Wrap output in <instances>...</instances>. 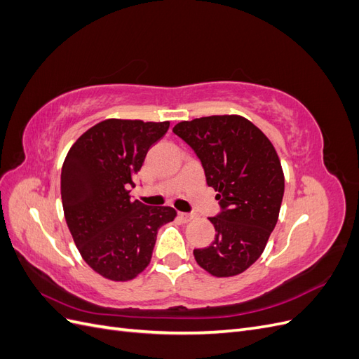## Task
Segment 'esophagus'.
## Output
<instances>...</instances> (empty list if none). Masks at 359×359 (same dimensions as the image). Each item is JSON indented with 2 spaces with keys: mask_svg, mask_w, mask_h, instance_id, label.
<instances>
[{
  "mask_svg": "<svg viewBox=\"0 0 359 359\" xmlns=\"http://www.w3.org/2000/svg\"><path fill=\"white\" fill-rule=\"evenodd\" d=\"M178 215H180V219H181L182 222H186V223L190 222V220L193 219V217H194L193 214H189V212H180Z\"/></svg>",
  "mask_w": 359,
  "mask_h": 359,
  "instance_id": "esophagus-1",
  "label": "esophagus"
}]
</instances>
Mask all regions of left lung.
I'll return each mask as SVG.
<instances>
[{
  "label": "left lung",
  "instance_id": "left-lung-1",
  "mask_svg": "<svg viewBox=\"0 0 359 359\" xmlns=\"http://www.w3.org/2000/svg\"><path fill=\"white\" fill-rule=\"evenodd\" d=\"M173 133L196 153L222 208L210 219L212 244L194 248V259L214 277L241 274L262 255L278 220L285 175L276 148L240 115L182 121Z\"/></svg>",
  "mask_w": 359,
  "mask_h": 359
}]
</instances>
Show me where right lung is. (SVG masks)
I'll return each mask as SVG.
<instances>
[{
  "label": "right lung",
  "instance_id": "add662e5",
  "mask_svg": "<svg viewBox=\"0 0 359 359\" xmlns=\"http://www.w3.org/2000/svg\"><path fill=\"white\" fill-rule=\"evenodd\" d=\"M169 121L104 119L76 140L61 170L64 215L81 256L114 281L148 266L157 232L175 219L170 206H148L130 196L148 149Z\"/></svg>",
  "mask_w": 359,
  "mask_h": 359
}]
</instances>
